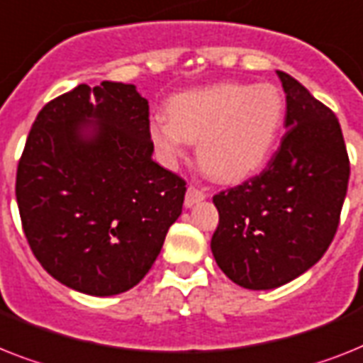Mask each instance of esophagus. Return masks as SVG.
Listing matches in <instances>:
<instances>
[{"mask_svg": "<svg viewBox=\"0 0 363 363\" xmlns=\"http://www.w3.org/2000/svg\"><path fill=\"white\" fill-rule=\"evenodd\" d=\"M203 199H205V191L190 186L186 190V197H184V207H186V208L194 207V205H197V203L203 201Z\"/></svg>", "mask_w": 363, "mask_h": 363, "instance_id": "34e87169", "label": "esophagus"}]
</instances>
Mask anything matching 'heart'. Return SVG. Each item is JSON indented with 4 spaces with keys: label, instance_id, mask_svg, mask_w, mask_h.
<instances>
[{
    "label": "heart",
    "instance_id": "obj_1",
    "mask_svg": "<svg viewBox=\"0 0 363 363\" xmlns=\"http://www.w3.org/2000/svg\"><path fill=\"white\" fill-rule=\"evenodd\" d=\"M167 119L149 138L167 162L197 141V164L220 182H240L264 166L285 119V100L270 84H214L167 102Z\"/></svg>",
    "mask_w": 363,
    "mask_h": 363
}]
</instances>
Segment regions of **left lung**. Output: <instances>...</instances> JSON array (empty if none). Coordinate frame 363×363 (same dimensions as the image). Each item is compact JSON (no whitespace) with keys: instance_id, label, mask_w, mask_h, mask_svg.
<instances>
[{"instance_id":"left-lung-1","label":"left lung","mask_w":363,"mask_h":363,"mask_svg":"<svg viewBox=\"0 0 363 363\" xmlns=\"http://www.w3.org/2000/svg\"><path fill=\"white\" fill-rule=\"evenodd\" d=\"M287 115L267 169L212 197L220 222L211 250L233 284L267 291L313 267L340 225L349 156L334 111L287 72L276 70Z\"/></svg>"}]
</instances>
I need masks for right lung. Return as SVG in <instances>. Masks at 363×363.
<instances>
[{"instance_id": "right-lung-1", "label": "right lung", "mask_w": 363, "mask_h": 363, "mask_svg": "<svg viewBox=\"0 0 363 363\" xmlns=\"http://www.w3.org/2000/svg\"><path fill=\"white\" fill-rule=\"evenodd\" d=\"M152 151L149 102L132 84H79L38 111L16 201L35 257L59 284L113 296L151 270L186 191Z\"/></svg>"}]
</instances>
